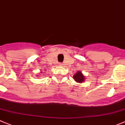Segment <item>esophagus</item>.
<instances>
[{
    "instance_id": "1",
    "label": "esophagus",
    "mask_w": 125,
    "mask_h": 125,
    "mask_svg": "<svg viewBox=\"0 0 125 125\" xmlns=\"http://www.w3.org/2000/svg\"><path fill=\"white\" fill-rule=\"evenodd\" d=\"M63 64L62 63H59V66H63Z\"/></svg>"
}]
</instances>
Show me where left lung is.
I'll return each instance as SVG.
<instances>
[{
	"label": "left lung",
	"mask_w": 125,
	"mask_h": 125,
	"mask_svg": "<svg viewBox=\"0 0 125 125\" xmlns=\"http://www.w3.org/2000/svg\"><path fill=\"white\" fill-rule=\"evenodd\" d=\"M73 79L76 82L78 83H82L85 81L86 77L83 74V73L80 71H78L73 76Z\"/></svg>",
	"instance_id": "8db88e82"
}]
</instances>
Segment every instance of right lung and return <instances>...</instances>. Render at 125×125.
Returning <instances> with one entry per match:
<instances>
[{"label": "right lung", "mask_w": 125, "mask_h": 125, "mask_svg": "<svg viewBox=\"0 0 125 125\" xmlns=\"http://www.w3.org/2000/svg\"><path fill=\"white\" fill-rule=\"evenodd\" d=\"M41 73H42V72H41ZM37 76H38V75H37Z\"/></svg>", "instance_id": "right-lung-1"}]
</instances>
